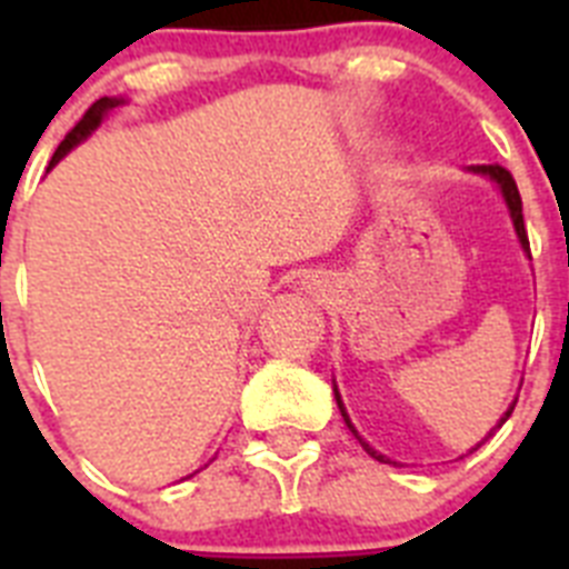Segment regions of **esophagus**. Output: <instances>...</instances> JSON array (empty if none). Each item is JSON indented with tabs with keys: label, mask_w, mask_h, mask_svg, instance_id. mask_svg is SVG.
I'll return each instance as SVG.
<instances>
[{
	"label": "esophagus",
	"mask_w": 569,
	"mask_h": 569,
	"mask_svg": "<svg viewBox=\"0 0 569 569\" xmlns=\"http://www.w3.org/2000/svg\"><path fill=\"white\" fill-rule=\"evenodd\" d=\"M313 284H319V281H313ZM310 290H319V288H310Z\"/></svg>",
	"instance_id": "1"
}]
</instances>
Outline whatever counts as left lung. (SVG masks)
<instances>
[{
  "label": "left lung",
  "mask_w": 569,
  "mask_h": 569,
  "mask_svg": "<svg viewBox=\"0 0 569 569\" xmlns=\"http://www.w3.org/2000/svg\"><path fill=\"white\" fill-rule=\"evenodd\" d=\"M467 173L485 176V179H490V182L496 184V188L501 190V199H505L507 210H510L512 228H516V236H519V241H521V250H525V253L530 256V241H527V230H525V216H521V196H519V188H516V179H512V176H510V170H505V168H501V164H472V168H467ZM333 396H336V405H339V410H341V419H345V425L350 427V433H353L356 439H359V445L365 447V450H367V456H373L376 461H385V465H396V461H390V459H387V456H381L379 450H376V447H370V445H367L365 439H361V436H359V430H356V427H353V421H350V416H347V407H345V401H341V393H339V387H336V381H333ZM512 407H516V399H512V405L507 407V413L501 416V419H499V425L492 427V430H499V427L505 425L507 419H510ZM492 430H490V433L485 436V439L479 441V445L472 447V450H479V447L485 445L487 439H490V436H492Z\"/></svg>",
  "instance_id": "obj_1"
}]
</instances>
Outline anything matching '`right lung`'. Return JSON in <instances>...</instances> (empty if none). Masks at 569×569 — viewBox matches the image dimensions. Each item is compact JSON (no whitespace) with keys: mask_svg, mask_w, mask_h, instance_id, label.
I'll use <instances>...</instances> for the list:
<instances>
[{"mask_svg":"<svg viewBox=\"0 0 569 569\" xmlns=\"http://www.w3.org/2000/svg\"><path fill=\"white\" fill-rule=\"evenodd\" d=\"M119 104H124L122 97H102V99H97V102L90 104L88 113H84L82 119H79L77 128L70 130V133L62 139V144H59L57 153H53V159H50V168H53V164H57L59 159H62V156H68L70 150L77 148V144H82L84 139H88V136L93 133V130H97L99 124L104 122V119H108L110 110H116V108H119Z\"/></svg>","mask_w":569,"mask_h":569,"instance_id":"right-lung-1","label":"right lung"}]
</instances>
